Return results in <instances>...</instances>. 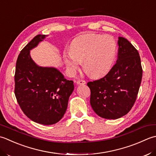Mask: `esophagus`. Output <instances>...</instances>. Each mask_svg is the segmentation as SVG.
Instances as JSON below:
<instances>
[{"instance_id": "34e87169", "label": "esophagus", "mask_w": 156, "mask_h": 156, "mask_svg": "<svg viewBox=\"0 0 156 156\" xmlns=\"http://www.w3.org/2000/svg\"><path fill=\"white\" fill-rule=\"evenodd\" d=\"M77 83L78 85H85L86 83V82L84 80H82V79H79V80L77 81Z\"/></svg>"}]
</instances>
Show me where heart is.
Returning a JSON list of instances; mask_svg holds the SVG:
<instances>
[{
	"mask_svg": "<svg viewBox=\"0 0 156 156\" xmlns=\"http://www.w3.org/2000/svg\"><path fill=\"white\" fill-rule=\"evenodd\" d=\"M116 55V44L114 38L106 35L87 33L80 35L72 41L70 52L64 53L66 67L75 73L81 62L91 77H103L110 71Z\"/></svg>",
	"mask_w": 156,
	"mask_h": 156,
	"instance_id": "b5f03b06",
	"label": "heart"
}]
</instances>
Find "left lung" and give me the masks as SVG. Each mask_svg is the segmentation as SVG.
I'll list each match as a JSON object with an SVG mask.
<instances>
[{"instance_id": "left-lung-1", "label": "left lung", "mask_w": 156, "mask_h": 156, "mask_svg": "<svg viewBox=\"0 0 156 156\" xmlns=\"http://www.w3.org/2000/svg\"><path fill=\"white\" fill-rule=\"evenodd\" d=\"M118 59L106 76L87 83L90 104L98 116L117 119L131 110L140 87L143 69L139 54L126 38L119 37Z\"/></svg>"}]
</instances>
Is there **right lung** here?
Instances as JSON below:
<instances>
[{
  "label": "right lung",
  "instance_id": "add662e5",
  "mask_svg": "<svg viewBox=\"0 0 156 156\" xmlns=\"http://www.w3.org/2000/svg\"><path fill=\"white\" fill-rule=\"evenodd\" d=\"M45 37V35H37L19 55L15 73V95L28 118L37 123L50 125L58 122L64 116L74 84L58 69L39 66L31 59L30 51Z\"/></svg>",
  "mask_w": 156,
  "mask_h": 156
}]
</instances>
